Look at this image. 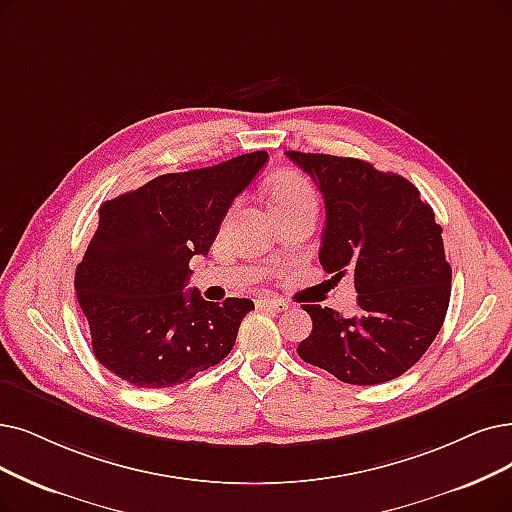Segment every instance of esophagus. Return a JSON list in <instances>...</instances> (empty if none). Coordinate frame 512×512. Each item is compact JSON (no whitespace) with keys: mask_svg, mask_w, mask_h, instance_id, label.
Instances as JSON below:
<instances>
[{"mask_svg":"<svg viewBox=\"0 0 512 512\" xmlns=\"http://www.w3.org/2000/svg\"><path fill=\"white\" fill-rule=\"evenodd\" d=\"M256 306L258 309H269V311H288V302H283L279 298H258L256 300Z\"/></svg>","mask_w":512,"mask_h":512,"instance_id":"obj_1","label":"esophagus"}]
</instances>
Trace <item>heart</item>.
<instances>
[{
	"label": "heart",
	"mask_w": 512,
	"mask_h": 512,
	"mask_svg": "<svg viewBox=\"0 0 512 512\" xmlns=\"http://www.w3.org/2000/svg\"><path fill=\"white\" fill-rule=\"evenodd\" d=\"M271 208L283 210L292 206H315V189L309 180L298 172H283L271 185Z\"/></svg>",
	"instance_id": "b5f03b06"
}]
</instances>
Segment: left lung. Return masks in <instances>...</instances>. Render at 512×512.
<instances>
[{
	"instance_id": "obj_1",
	"label": "left lung",
	"mask_w": 512,
	"mask_h": 512,
	"mask_svg": "<svg viewBox=\"0 0 512 512\" xmlns=\"http://www.w3.org/2000/svg\"><path fill=\"white\" fill-rule=\"evenodd\" d=\"M285 155L315 180L325 203L321 267L338 279L351 273L359 294L353 317L302 304L313 332L298 344L300 359L359 386L405 374L439 334L452 294L433 208L410 180L367 161Z\"/></svg>"
}]
</instances>
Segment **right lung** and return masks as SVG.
<instances>
[{
	"mask_svg": "<svg viewBox=\"0 0 512 512\" xmlns=\"http://www.w3.org/2000/svg\"><path fill=\"white\" fill-rule=\"evenodd\" d=\"M254 151L212 168L163 174L105 201L75 271L94 357L140 388H168L220 363L233 349L248 298L187 294L189 260L206 256L233 199L264 168Z\"/></svg>",
	"mask_w": 512,
	"mask_h": 512,
	"instance_id": "right-lung-1",
	"label": "right lung"
}]
</instances>
